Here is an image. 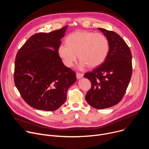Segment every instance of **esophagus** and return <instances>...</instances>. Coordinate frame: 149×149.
I'll use <instances>...</instances> for the list:
<instances>
[{
  "mask_svg": "<svg viewBox=\"0 0 149 149\" xmlns=\"http://www.w3.org/2000/svg\"><path fill=\"white\" fill-rule=\"evenodd\" d=\"M83 77V74L80 73H76V77L77 79H80Z\"/></svg>",
  "mask_w": 149,
  "mask_h": 149,
  "instance_id": "1",
  "label": "esophagus"
}]
</instances>
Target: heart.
Here are the masks:
<instances>
[{"instance_id":"1","label":"heart","mask_w":149,"mask_h":149,"mask_svg":"<svg viewBox=\"0 0 149 149\" xmlns=\"http://www.w3.org/2000/svg\"><path fill=\"white\" fill-rule=\"evenodd\" d=\"M66 42V44L58 46L57 52L64 65L68 68L72 67L76 61L77 54L80 61V69L87 66L96 68L105 61L109 50L107 39L100 33L77 31L70 34Z\"/></svg>"}]
</instances>
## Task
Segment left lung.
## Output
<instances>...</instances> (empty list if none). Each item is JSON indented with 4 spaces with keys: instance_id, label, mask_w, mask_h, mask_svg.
I'll list each match as a JSON object with an SVG mask.
<instances>
[{
    "instance_id": "1",
    "label": "left lung",
    "mask_w": 149,
    "mask_h": 149,
    "mask_svg": "<svg viewBox=\"0 0 149 149\" xmlns=\"http://www.w3.org/2000/svg\"><path fill=\"white\" fill-rule=\"evenodd\" d=\"M98 29L109 41V53L100 66L85 73L84 77L92 84L86 95V102L95 109H103L117 104L123 97L132 74V53L118 34Z\"/></svg>"
}]
</instances>
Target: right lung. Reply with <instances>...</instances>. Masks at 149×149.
<instances>
[{
	"instance_id": "obj_1",
	"label": "right lung",
	"mask_w": 149,
	"mask_h": 149,
	"mask_svg": "<svg viewBox=\"0 0 149 149\" xmlns=\"http://www.w3.org/2000/svg\"><path fill=\"white\" fill-rule=\"evenodd\" d=\"M68 26L30 38L19 50L15 62L14 81L23 100L31 107L54 111L66 101L76 73L63 64L57 48Z\"/></svg>"
}]
</instances>
